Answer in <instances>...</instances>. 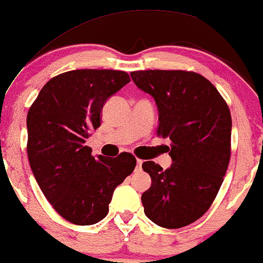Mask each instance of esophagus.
<instances>
[{
  "instance_id": "34e87169",
  "label": "esophagus",
  "mask_w": 263,
  "mask_h": 263,
  "mask_svg": "<svg viewBox=\"0 0 263 263\" xmlns=\"http://www.w3.org/2000/svg\"><path fill=\"white\" fill-rule=\"evenodd\" d=\"M141 165H143V160H137V168L140 170L141 168Z\"/></svg>"
}]
</instances>
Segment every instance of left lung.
I'll return each instance as SVG.
<instances>
[{
    "mask_svg": "<svg viewBox=\"0 0 263 263\" xmlns=\"http://www.w3.org/2000/svg\"><path fill=\"white\" fill-rule=\"evenodd\" d=\"M133 81L151 95L159 109L157 135L172 141V165L143 163L151 187L141 196L146 217L177 229L211 208L230 161L231 116L211 81L182 70L133 71Z\"/></svg>",
    "mask_w": 263,
    "mask_h": 263,
    "instance_id": "left-lung-1",
    "label": "left lung"
}]
</instances>
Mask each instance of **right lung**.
<instances>
[{"label": "right lung", "mask_w": 263, "mask_h": 263, "mask_svg": "<svg viewBox=\"0 0 263 263\" xmlns=\"http://www.w3.org/2000/svg\"><path fill=\"white\" fill-rule=\"evenodd\" d=\"M130 82L124 71L72 70L40 89L27 116V153L45 198L64 219L92 225L107 215L114 190L134 171L129 153L92 156L86 146L110 96Z\"/></svg>", "instance_id": "add662e5"}]
</instances>
